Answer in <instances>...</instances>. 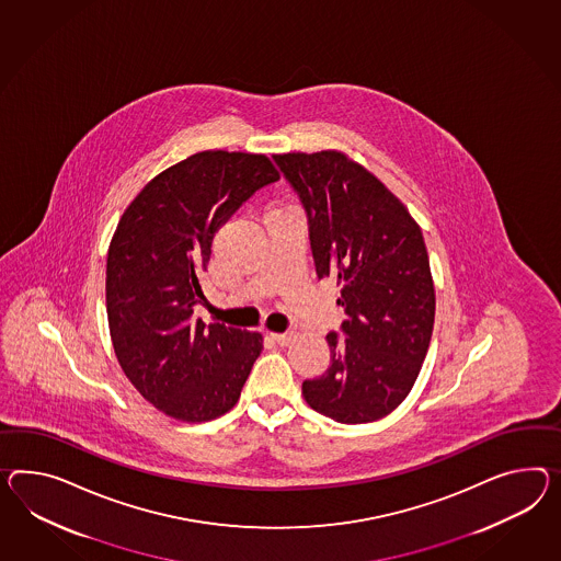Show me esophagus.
<instances>
[{
  "label": "esophagus",
  "instance_id": "obj_1",
  "mask_svg": "<svg viewBox=\"0 0 561 561\" xmlns=\"http://www.w3.org/2000/svg\"><path fill=\"white\" fill-rule=\"evenodd\" d=\"M271 337H273L276 344L288 345L295 337H297V333L295 331H285V333H271Z\"/></svg>",
  "mask_w": 561,
  "mask_h": 561
}]
</instances>
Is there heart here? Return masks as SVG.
<instances>
[{
    "mask_svg": "<svg viewBox=\"0 0 561 561\" xmlns=\"http://www.w3.org/2000/svg\"><path fill=\"white\" fill-rule=\"evenodd\" d=\"M274 209H283V207H273V209H271V211H274Z\"/></svg>",
    "mask_w": 561,
    "mask_h": 561,
    "instance_id": "heart-1",
    "label": "heart"
}]
</instances>
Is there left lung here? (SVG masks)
I'll use <instances>...</instances> for the list:
<instances>
[{"mask_svg": "<svg viewBox=\"0 0 561 561\" xmlns=\"http://www.w3.org/2000/svg\"><path fill=\"white\" fill-rule=\"evenodd\" d=\"M309 216L319 278L337 280L345 340L330 333L328 373L302 382L337 423L378 421L401 404L427 356L435 287L421 228L390 188L342 150L274 154Z\"/></svg>", "mask_w": 561, "mask_h": 561, "instance_id": "1", "label": "left lung"}]
</instances>
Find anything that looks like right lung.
<instances>
[{"instance_id": "obj_1", "label": "right lung", "mask_w": 561, "mask_h": 561, "mask_svg": "<svg viewBox=\"0 0 561 561\" xmlns=\"http://www.w3.org/2000/svg\"><path fill=\"white\" fill-rule=\"evenodd\" d=\"M278 179L266 154L203 150L148 181L119 217L105 271L115 358L171 419L226 415L262 352L259 331L205 328L193 307L219 226Z\"/></svg>"}]
</instances>
